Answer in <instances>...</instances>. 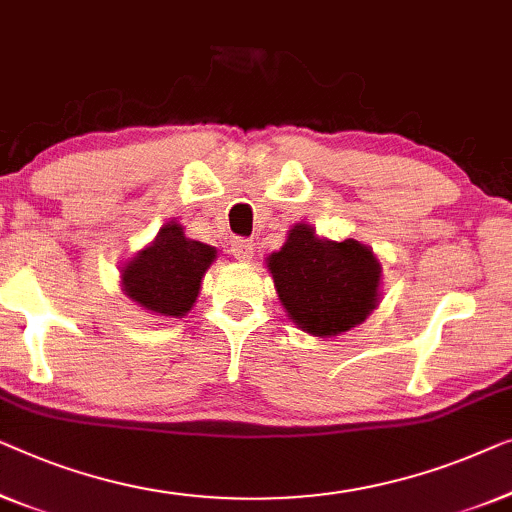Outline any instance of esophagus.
Segmentation results:
<instances>
[{
	"label": "esophagus",
	"instance_id": "obj_1",
	"mask_svg": "<svg viewBox=\"0 0 512 512\" xmlns=\"http://www.w3.org/2000/svg\"><path fill=\"white\" fill-rule=\"evenodd\" d=\"M232 255H234V259H239V262H250V259H253V255H255L253 241L236 239L232 243Z\"/></svg>",
	"mask_w": 512,
	"mask_h": 512
}]
</instances>
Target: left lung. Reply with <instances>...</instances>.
<instances>
[{
    "label": "left lung",
    "instance_id": "1",
    "mask_svg": "<svg viewBox=\"0 0 512 512\" xmlns=\"http://www.w3.org/2000/svg\"><path fill=\"white\" fill-rule=\"evenodd\" d=\"M266 269L287 318L311 336L329 338L362 325L380 304L383 266L355 239L329 241L297 222Z\"/></svg>",
    "mask_w": 512,
    "mask_h": 512
}]
</instances>
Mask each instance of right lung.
<instances>
[{
  "label": "right lung",
  "instance_id": "1",
  "mask_svg": "<svg viewBox=\"0 0 512 512\" xmlns=\"http://www.w3.org/2000/svg\"><path fill=\"white\" fill-rule=\"evenodd\" d=\"M215 257L213 246L187 239L183 225L167 222L146 248L120 266L122 292L143 311L183 318L192 311Z\"/></svg>",
  "mask_w": 512,
  "mask_h": 512
}]
</instances>
